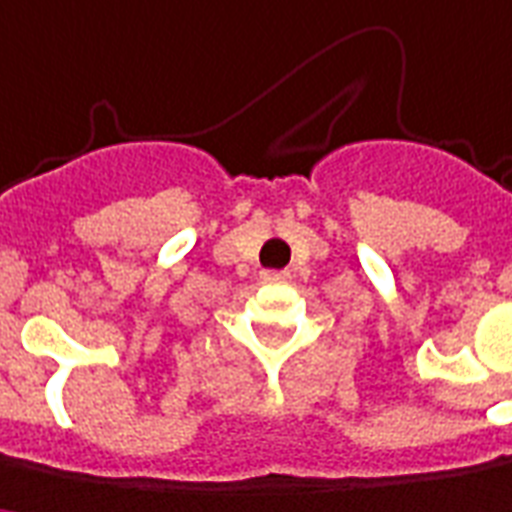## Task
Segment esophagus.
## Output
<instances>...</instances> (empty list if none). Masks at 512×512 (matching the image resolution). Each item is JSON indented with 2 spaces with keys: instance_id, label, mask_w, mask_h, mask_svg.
<instances>
[{
  "instance_id": "1",
  "label": "esophagus",
  "mask_w": 512,
  "mask_h": 512,
  "mask_svg": "<svg viewBox=\"0 0 512 512\" xmlns=\"http://www.w3.org/2000/svg\"><path fill=\"white\" fill-rule=\"evenodd\" d=\"M287 276H290L287 270H267V273H262L264 281H284Z\"/></svg>"
}]
</instances>
